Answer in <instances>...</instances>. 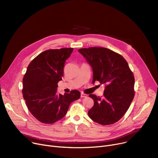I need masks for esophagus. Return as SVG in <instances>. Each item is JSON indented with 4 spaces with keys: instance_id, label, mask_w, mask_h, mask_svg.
I'll return each instance as SVG.
<instances>
[{
    "instance_id": "esophagus-1",
    "label": "esophagus",
    "mask_w": 158,
    "mask_h": 158,
    "mask_svg": "<svg viewBox=\"0 0 158 158\" xmlns=\"http://www.w3.org/2000/svg\"><path fill=\"white\" fill-rule=\"evenodd\" d=\"M88 97V95H87L86 94H83V93H81V97L85 98V97Z\"/></svg>"
}]
</instances>
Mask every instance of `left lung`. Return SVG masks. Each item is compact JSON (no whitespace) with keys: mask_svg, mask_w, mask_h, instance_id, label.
Wrapping results in <instances>:
<instances>
[{"mask_svg":"<svg viewBox=\"0 0 158 158\" xmlns=\"http://www.w3.org/2000/svg\"><path fill=\"white\" fill-rule=\"evenodd\" d=\"M93 69V81L106 85L103 96L91 94L94 105L89 117L103 126L118 122L127 112L135 97V77L123 57L104 47L80 48Z\"/></svg>","mask_w":158,"mask_h":158,"instance_id":"obj_1","label":"left lung"}]
</instances>
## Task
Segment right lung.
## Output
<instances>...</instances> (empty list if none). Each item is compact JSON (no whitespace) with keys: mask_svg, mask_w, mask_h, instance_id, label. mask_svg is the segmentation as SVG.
<instances>
[{"mask_svg":"<svg viewBox=\"0 0 158 158\" xmlns=\"http://www.w3.org/2000/svg\"><path fill=\"white\" fill-rule=\"evenodd\" d=\"M73 49L47 50L27 66L23 78V97L31 113L41 123L52 124L63 118L70 104L81 97L78 90L64 95L57 92L58 82L63 76L65 61Z\"/></svg>","mask_w":158,"mask_h":158,"instance_id":"obj_1","label":"right lung"}]
</instances>
